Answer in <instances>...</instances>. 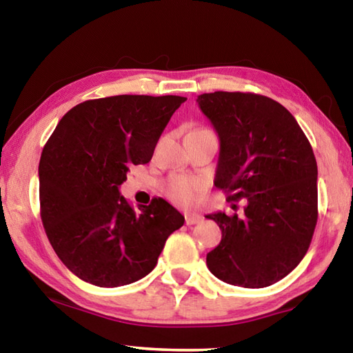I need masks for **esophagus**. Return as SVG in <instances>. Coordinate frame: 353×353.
Listing matches in <instances>:
<instances>
[{"label":"esophagus","instance_id":"obj_1","mask_svg":"<svg viewBox=\"0 0 353 353\" xmlns=\"http://www.w3.org/2000/svg\"><path fill=\"white\" fill-rule=\"evenodd\" d=\"M201 221H202V216H199V214H196V213L185 214V223H187L188 225L198 224V223H201Z\"/></svg>","mask_w":353,"mask_h":353}]
</instances>
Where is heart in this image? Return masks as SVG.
I'll return each instance as SVG.
<instances>
[{
	"label": "heart",
	"mask_w": 353,
	"mask_h": 353,
	"mask_svg": "<svg viewBox=\"0 0 353 353\" xmlns=\"http://www.w3.org/2000/svg\"><path fill=\"white\" fill-rule=\"evenodd\" d=\"M202 188H204V183L199 179L190 176H174L166 183L165 193L176 204L190 207L196 204Z\"/></svg>",
	"instance_id": "obj_1"
}]
</instances>
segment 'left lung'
<instances>
[{
	"instance_id": "obj_1",
	"label": "left lung",
	"mask_w": 353,
	"mask_h": 353,
	"mask_svg": "<svg viewBox=\"0 0 353 353\" xmlns=\"http://www.w3.org/2000/svg\"><path fill=\"white\" fill-rule=\"evenodd\" d=\"M219 137L214 187L246 199L243 216L207 214L221 243L207 254L214 277L243 288L282 280L305 256L318 221V165L296 118L268 97L214 92L198 97Z\"/></svg>"
}]
</instances>
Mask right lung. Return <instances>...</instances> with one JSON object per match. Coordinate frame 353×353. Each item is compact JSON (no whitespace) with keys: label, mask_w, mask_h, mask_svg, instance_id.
Masks as SVG:
<instances>
[{"label":"right lung","mask_w":353,"mask_h":353,"mask_svg":"<svg viewBox=\"0 0 353 353\" xmlns=\"http://www.w3.org/2000/svg\"><path fill=\"white\" fill-rule=\"evenodd\" d=\"M187 98L118 94L68 110L40 157V216L52 249L87 283H134L157 265L185 218L162 198L134 210L119 193L132 165H145Z\"/></svg>","instance_id":"obj_1"}]
</instances>
